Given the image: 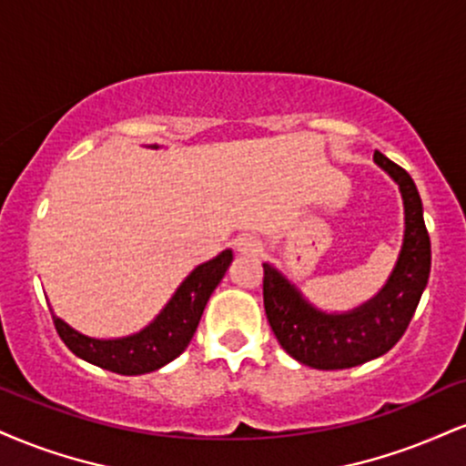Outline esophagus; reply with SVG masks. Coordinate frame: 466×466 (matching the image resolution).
<instances>
[{
  "label": "esophagus",
  "mask_w": 466,
  "mask_h": 466,
  "mask_svg": "<svg viewBox=\"0 0 466 466\" xmlns=\"http://www.w3.org/2000/svg\"><path fill=\"white\" fill-rule=\"evenodd\" d=\"M262 249V240L254 234H243L237 238V251L240 256H256Z\"/></svg>",
  "instance_id": "34e87169"
}]
</instances>
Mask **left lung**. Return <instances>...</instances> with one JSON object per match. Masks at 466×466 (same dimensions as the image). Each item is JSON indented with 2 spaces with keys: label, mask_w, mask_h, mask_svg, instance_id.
I'll return each instance as SVG.
<instances>
[{
  "label": "left lung",
  "mask_w": 466,
  "mask_h": 466,
  "mask_svg": "<svg viewBox=\"0 0 466 466\" xmlns=\"http://www.w3.org/2000/svg\"><path fill=\"white\" fill-rule=\"evenodd\" d=\"M373 160L400 184L406 234L393 276L369 304L347 315H325L297 293L271 265H262V299L278 343L289 356L312 369H350L395 347L410 325L428 284L431 249L419 190L406 169L375 151Z\"/></svg>",
  "instance_id": "8db88e82"
}]
</instances>
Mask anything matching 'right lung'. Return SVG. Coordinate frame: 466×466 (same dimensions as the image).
I'll return each mask as SVG.
<instances>
[{"instance_id": "obj_1", "label": "right lung", "mask_w": 466, "mask_h": 466, "mask_svg": "<svg viewBox=\"0 0 466 466\" xmlns=\"http://www.w3.org/2000/svg\"><path fill=\"white\" fill-rule=\"evenodd\" d=\"M229 260H232V251L226 249L212 260L193 268V273L179 284L165 310L138 334L116 340L88 339L58 317H52L54 328L73 354L95 367L119 375L156 371L188 347L204 315V308L208 304L212 290L221 282Z\"/></svg>"}]
</instances>
